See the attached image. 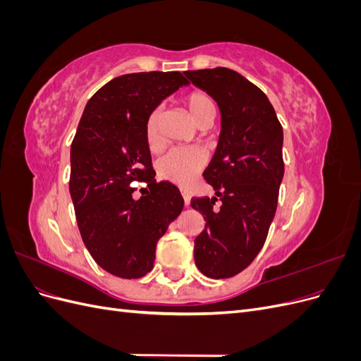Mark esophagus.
<instances>
[{
    "label": "esophagus",
    "instance_id": "34e87169",
    "mask_svg": "<svg viewBox=\"0 0 361 361\" xmlns=\"http://www.w3.org/2000/svg\"><path fill=\"white\" fill-rule=\"evenodd\" d=\"M182 197H183V202H185V206H190V202H191V195L188 191L182 190Z\"/></svg>",
    "mask_w": 361,
    "mask_h": 361
}]
</instances>
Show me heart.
Masks as SVG:
<instances>
[{"label":"heart","instance_id":"b5f03b06","mask_svg":"<svg viewBox=\"0 0 361 361\" xmlns=\"http://www.w3.org/2000/svg\"><path fill=\"white\" fill-rule=\"evenodd\" d=\"M182 105L192 120L200 128H206L212 123L216 114V105L209 93L203 90H192L182 96ZM146 145L152 152L162 149L164 141L161 135V110H152L145 123ZM206 162L204 152L197 147H176L167 152L157 162L158 176L164 180L176 183L179 187H188L195 176L202 171Z\"/></svg>","mask_w":361,"mask_h":361}]
</instances>
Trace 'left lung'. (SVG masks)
<instances>
[{"label": "left lung", "instance_id": "left-lung-1", "mask_svg": "<svg viewBox=\"0 0 361 361\" xmlns=\"http://www.w3.org/2000/svg\"><path fill=\"white\" fill-rule=\"evenodd\" d=\"M221 111V134L203 173L216 197H192L204 231L194 239L195 265L206 277L228 279L244 271L265 244L285 174L283 128L267 94L227 68L187 71ZM220 197L222 204L214 207Z\"/></svg>", "mask_w": 361, "mask_h": 361}]
</instances>
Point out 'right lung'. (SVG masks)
I'll list each match as a JSON object with an SVG mask.
<instances>
[{
    "label": "right lung",
    "mask_w": 361,
    "mask_h": 361,
    "mask_svg": "<svg viewBox=\"0 0 361 361\" xmlns=\"http://www.w3.org/2000/svg\"><path fill=\"white\" fill-rule=\"evenodd\" d=\"M188 82L180 72L126 73L84 108L71 147L69 191L87 250L113 276L150 272L159 238L183 209L178 187L154 179L145 123L164 97ZM134 181L148 183L138 201Z\"/></svg>",
    "instance_id": "obj_1"
}]
</instances>
